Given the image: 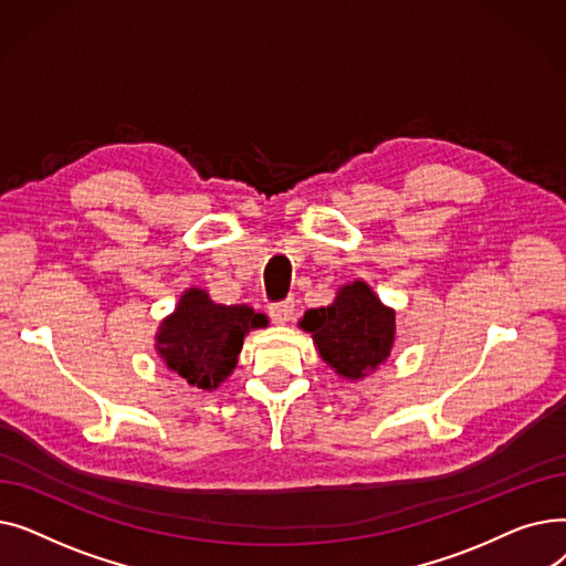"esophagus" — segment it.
I'll return each mask as SVG.
<instances>
[{"label": "esophagus", "instance_id": "34e87169", "mask_svg": "<svg viewBox=\"0 0 566 566\" xmlns=\"http://www.w3.org/2000/svg\"><path fill=\"white\" fill-rule=\"evenodd\" d=\"M293 312H295V303L291 298L282 301V303H273L271 307H268V314H271V318L280 325L289 323L293 318Z\"/></svg>", "mask_w": 566, "mask_h": 566}]
</instances>
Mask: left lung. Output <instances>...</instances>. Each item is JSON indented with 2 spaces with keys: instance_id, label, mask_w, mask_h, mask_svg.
Returning a JSON list of instances; mask_svg holds the SVG:
<instances>
[{
  "instance_id": "8db88e82",
  "label": "left lung",
  "mask_w": 566,
  "mask_h": 566,
  "mask_svg": "<svg viewBox=\"0 0 566 566\" xmlns=\"http://www.w3.org/2000/svg\"><path fill=\"white\" fill-rule=\"evenodd\" d=\"M301 328L312 335L323 363L348 380H360L388 360L395 344V310L385 307L358 280L342 286L333 305L307 310Z\"/></svg>"
}]
</instances>
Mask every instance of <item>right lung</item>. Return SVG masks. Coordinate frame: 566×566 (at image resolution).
Wrapping results in <instances>:
<instances>
[{
	"label": "right lung",
	"instance_id": "1",
	"mask_svg": "<svg viewBox=\"0 0 566 566\" xmlns=\"http://www.w3.org/2000/svg\"><path fill=\"white\" fill-rule=\"evenodd\" d=\"M268 318L248 305H218L203 289H188L158 328L163 363L197 390H216L235 369L250 331Z\"/></svg>",
	"mask_w": 566,
	"mask_h": 566
}]
</instances>
